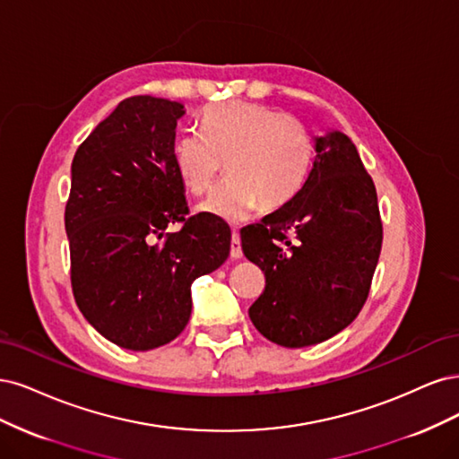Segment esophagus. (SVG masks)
<instances>
[{
    "label": "esophagus",
    "mask_w": 459,
    "mask_h": 459,
    "mask_svg": "<svg viewBox=\"0 0 459 459\" xmlns=\"http://www.w3.org/2000/svg\"><path fill=\"white\" fill-rule=\"evenodd\" d=\"M242 254V244H240V236L232 232V238H230V257L232 259H240Z\"/></svg>",
    "instance_id": "34e87169"
}]
</instances>
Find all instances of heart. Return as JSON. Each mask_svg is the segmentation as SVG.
Here are the masks:
<instances>
[{"label":"heart","instance_id":"b5f03b06","mask_svg":"<svg viewBox=\"0 0 459 459\" xmlns=\"http://www.w3.org/2000/svg\"><path fill=\"white\" fill-rule=\"evenodd\" d=\"M202 133L183 131L173 143V166L186 192H208L225 161L227 181L198 212L227 223H244L259 208L274 212L301 190L310 141L298 120L274 107L229 100L202 112Z\"/></svg>","mask_w":459,"mask_h":459}]
</instances>
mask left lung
Wrapping results in <instances>:
<instances>
[{"label": "left lung", "mask_w": 459, "mask_h": 459, "mask_svg": "<svg viewBox=\"0 0 459 459\" xmlns=\"http://www.w3.org/2000/svg\"><path fill=\"white\" fill-rule=\"evenodd\" d=\"M315 151L298 195L240 232L244 255L264 273L249 318L290 349L326 342L357 318L383 240L376 186L357 146L332 129L315 137ZM288 230L299 238L293 245Z\"/></svg>", "instance_id": "left-lung-1"}]
</instances>
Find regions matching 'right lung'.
<instances>
[{"instance_id":"obj_1","label":"right lung","mask_w":459,"mask_h":459,"mask_svg":"<svg viewBox=\"0 0 459 459\" xmlns=\"http://www.w3.org/2000/svg\"><path fill=\"white\" fill-rule=\"evenodd\" d=\"M183 116L177 100L129 97L72 160L65 227L74 299L102 337L129 351L173 342L190 318L192 282L230 251L223 223L185 217V186L173 166ZM173 222L182 230L166 235ZM161 235L165 242L156 243Z\"/></svg>"}]
</instances>
